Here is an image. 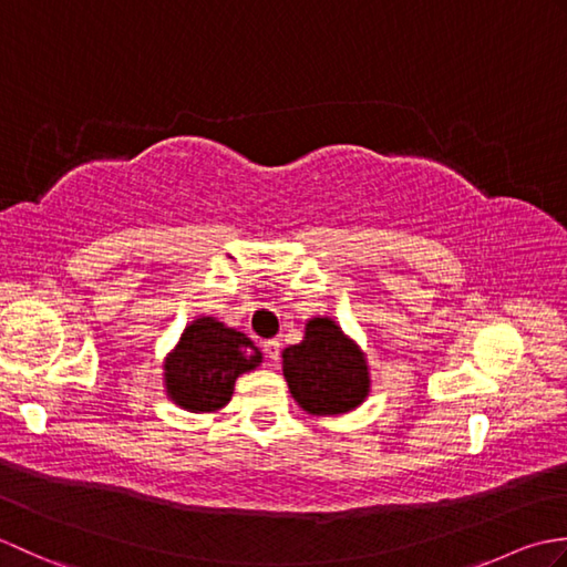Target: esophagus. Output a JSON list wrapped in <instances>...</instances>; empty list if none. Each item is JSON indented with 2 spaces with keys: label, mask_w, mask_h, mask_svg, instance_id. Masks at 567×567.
Wrapping results in <instances>:
<instances>
[{
  "label": "esophagus",
  "mask_w": 567,
  "mask_h": 567,
  "mask_svg": "<svg viewBox=\"0 0 567 567\" xmlns=\"http://www.w3.org/2000/svg\"><path fill=\"white\" fill-rule=\"evenodd\" d=\"M262 351H265V355H268V358L272 360V363H275V360L280 358V341H277V339L265 341V343H262Z\"/></svg>",
  "instance_id": "obj_1"
}]
</instances>
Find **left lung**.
Here are the masks:
<instances>
[{
    "label": "left lung",
    "instance_id": "left-lung-1",
    "mask_svg": "<svg viewBox=\"0 0 567 567\" xmlns=\"http://www.w3.org/2000/svg\"><path fill=\"white\" fill-rule=\"evenodd\" d=\"M282 375L295 402L311 416L353 412L370 394L363 348L331 317H311L302 343L285 348Z\"/></svg>",
    "mask_w": 567,
    "mask_h": 567
}]
</instances>
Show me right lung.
<instances>
[{
	"label": "right lung",
	"mask_w": 567,
	"mask_h": 567,
	"mask_svg": "<svg viewBox=\"0 0 567 567\" xmlns=\"http://www.w3.org/2000/svg\"><path fill=\"white\" fill-rule=\"evenodd\" d=\"M260 363L262 353L246 333L214 317H199L187 323L165 355V392L187 412H219L231 402L236 380Z\"/></svg>",
	"instance_id": "obj_1"
}]
</instances>
